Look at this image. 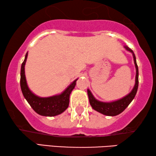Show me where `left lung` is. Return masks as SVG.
Here are the masks:
<instances>
[{"label": "left lung", "instance_id": "8db88e82", "mask_svg": "<svg viewBox=\"0 0 156 156\" xmlns=\"http://www.w3.org/2000/svg\"><path fill=\"white\" fill-rule=\"evenodd\" d=\"M125 48L129 52L133 53L134 62H135V66L136 68V76H135V84L134 88L132 90V91L125 96V97L120 98L117 101H112V102H102L98 101L96 99L95 97L93 96L91 92L90 91L89 89L87 90L88 98H89V102L90 106L92 108L96 111L99 112V113L103 114L106 116H116L122 113V112L125 110L126 108L129 106V104L131 103L135 98V96L137 94V88H138V67H137V62H136L135 55L134 54L133 51L131 50L129 47L127 46H125Z\"/></svg>", "mask_w": 156, "mask_h": 156}]
</instances>
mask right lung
I'll return each mask as SVG.
<instances>
[{"label":"right lung","instance_id":"right-lung-1","mask_svg":"<svg viewBox=\"0 0 156 156\" xmlns=\"http://www.w3.org/2000/svg\"><path fill=\"white\" fill-rule=\"evenodd\" d=\"M27 56L28 52H27L25 55V59L21 64V68L20 85L21 91L24 98L31 108L39 115L45 117H54L62 113L68 107L70 95L76 86L78 79L75 80L63 92L58 95L45 98L37 96L29 90L26 80L24 67Z\"/></svg>","mask_w":156,"mask_h":156}]
</instances>
